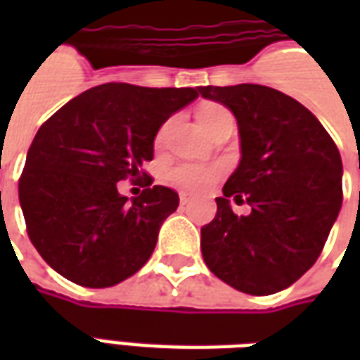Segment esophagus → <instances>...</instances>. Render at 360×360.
<instances>
[{
  "mask_svg": "<svg viewBox=\"0 0 360 360\" xmlns=\"http://www.w3.org/2000/svg\"><path fill=\"white\" fill-rule=\"evenodd\" d=\"M179 200H181V204H183V206H185V204H188V202H191V196H188V195H185V193H183V195L179 196Z\"/></svg>",
  "mask_w": 360,
  "mask_h": 360,
  "instance_id": "34e87169",
  "label": "esophagus"
}]
</instances>
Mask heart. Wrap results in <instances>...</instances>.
Returning a JSON list of instances; mask_svg holds the SVG:
<instances>
[{
	"instance_id": "b5f03b06",
	"label": "heart",
	"mask_w": 360,
	"mask_h": 360,
	"mask_svg": "<svg viewBox=\"0 0 360 360\" xmlns=\"http://www.w3.org/2000/svg\"><path fill=\"white\" fill-rule=\"evenodd\" d=\"M196 119H198V125L202 127L204 133H210L214 127H218L224 121H233L231 113L224 105H218V103L202 105L200 110L196 111ZM165 131H167V125L160 129L156 139L158 144L164 142ZM218 177L219 172L216 167H206V165L196 164L175 165L169 172V181H172L173 185H177L179 188H185V191H193V193L206 191Z\"/></svg>"
}]
</instances>
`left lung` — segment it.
I'll use <instances>...</instances> for the list:
<instances>
[{
    "label": "left lung",
    "mask_w": 360,
    "mask_h": 360,
    "mask_svg": "<svg viewBox=\"0 0 360 360\" xmlns=\"http://www.w3.org/2000/svg\"><path fill=\"white\" fill-rule=\"evenodd\" d=\"M237 119L241 162L200 229L206 266L249 295L285 289L316 262L340 214V150L302 103L270 86H198ZM251 214L237 217L231 198Z\"/></svg>",
    "instance_id": "obj_1"
}]
</instances>
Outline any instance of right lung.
I'll list each match as a JSON object with an SVG mask.
<instances>
[{"label": "right lung", "instance_id": "add662e5", "mask_svg": "<svg viewBox=\"0 0 360 360\" xmlns=\"http://www.w3.org/2000/svg\"><path fill=\"white\" fill-rule=\"evenodd\" d=\"M196 89L108 82L67 102L44 123L27 154L19 200L40 257L73 283L111 287L146 264L179 195L152 185L142 164L175 111ZM123 179L145 181L141 197L118 195Z\"/></svg>", "mask_w": 360, "mask_h": 360}]
</instances>
